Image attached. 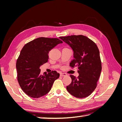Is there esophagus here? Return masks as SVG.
Listing matches in <instances>:
<instances>
[{
  "mask_svg": "<svg viewBox=\"0 0 122 122\" xmlns=\"http://www.w3.org/2000/svg\"><path fill=\"white\" fill-rule=\"evenodd\" d=\"M67 75V74L65 73H60V76H66Z\"/></svg>",
  "mask_w": 122,
  "mask_h": 122,
  "instance_id": "obj_1",
  "label": "esophagus"
}]
</instances>
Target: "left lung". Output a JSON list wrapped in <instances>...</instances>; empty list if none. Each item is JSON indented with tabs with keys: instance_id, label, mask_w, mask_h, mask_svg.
<instances>
[{
	"instance_id": "left-lung-1",
	"label": "left lung",
	"mask_w": 122,
	"mask_h": 122,
	"mask_svg": "<svg viewBox=\"0 0 122 122\" xmlns=\"http://www.w3.org/2000/svg\"><path fill=\"white\" fill-rule=\"evenodd\" d=\"M60 38L73 50L74 59L70 65L78 68L79 73L77 78L70 75L72 82L67 86V90L76 98L86 97L96 88L101 74L102 65L98 48L93 41L82 35Z\"/></svg>"
}]
</instances>
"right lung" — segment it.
I'll return each mask as SVG.
<instances>
[{"mask_svg": "<svg viewBox=\"0 0 122 122\" xmlns=\"http://www.w3.org/2000/svg\"><path fill=\"white\" fill-rule=\"evenodd\" d=\"M61 43L57 38L41 37L25 44L21 50L16 62L17 79L28 96L38 98L46 95L59 78L60 74L55 71L41 75L40 67L48 61L49 51Z\"/></svg>", "mask_w": 122, "mask_h": 122, "instance_id": "1", "label": "right lung"}]
</instances>
